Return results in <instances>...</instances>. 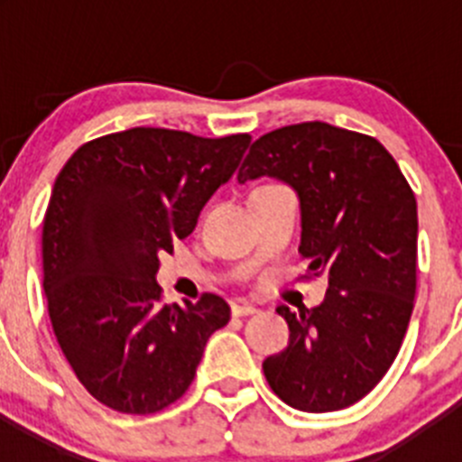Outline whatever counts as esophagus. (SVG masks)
<instances>
[{"label":"esophagus","instance_id":"esophagus-1","mask_svg":"<svg viewBox=\"0 0 462 462\" xmlns=\"http://www.w3.org/2000/svg\"><path fill=\"white\" fill-rule=\"evenodd\" d=\"M231 312H234V317H247V314L259 312V308H254L250 303H234L231 305Z\"/></svg>","mask_w":462,"mask_h":462}]
</instances>
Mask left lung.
Wrapping results in <instances>:
<instances>
[{"label":"left lung","instance_id":"8db88e82","mask_svg":"<svg viewBox=\"0 0 462 462\" xmlns=\"http://www.w3.org/2000/svg\"><path fill=\"white\" fill-rule=\"evenodd\" d=\"M271 175L300 199V256L326 275L324 303L291 312L289 345L263 361L268 386L300 411L354 405L395 361L416 293V199L382 143L300 122L252 143L238 182Z\"/></svg>","mask_w":462,"mask_h":462}]
</instances>
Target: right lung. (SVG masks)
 I'll use <instances>...</instances> for the list:
<instances>
[{
  "label": "right lung",
  "instance_id": "1",
  "mask_svg": "<svg viewBox=\"0 0 462 462\" xmlns=\"http://www.w3.org/2000/svg\"><path fill=\"white\" fill-rule=\"evenodd\" d=\"M250 141L134 126L80 145L57 175L41 238L43 291L60 349L101 405L122 414L173 405L208 337L231 319L217 293L162 305L154 275Z\"/></svg>",
  "mask_w": 462,
  "mask_h": 462
}]
</instances>
